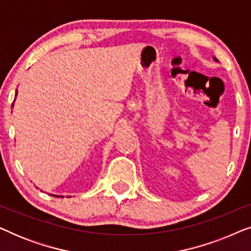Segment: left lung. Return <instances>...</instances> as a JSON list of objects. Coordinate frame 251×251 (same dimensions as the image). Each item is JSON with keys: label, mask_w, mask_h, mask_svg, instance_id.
Here are the masks:
<instances>
[{"label": "left lung", "mask_w": 251, "mask_h": 251, "mask_svg": "<svg viewBox=\"0 0 251 251\" xmlns=\"http://www.w3.org/2000/svg\"><path fill=\"white\" fill-rule=\"evenodd\" d=\"M215 60H217V59H216V58H215Z\"/></svg>", "instance_id": "1"}]
</instances>
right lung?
<instances>
[{
    "mask_svg": "<svg viewBox=\"0 0 251 251\" xmlns=\"http://www.w3.org/2000/svg\"><path fill=\"white\" fill-rule=\"evenodd\" d=\"M16 95H17V92H16ZM12 106H13V102H12ZM58 198V197H57Z\"/></svg>",
    "mask_w": 251,
    "mask_h": 251,
    "instance_id": "right-lung-1",
    "label": "right lung"
}]
</instances>
